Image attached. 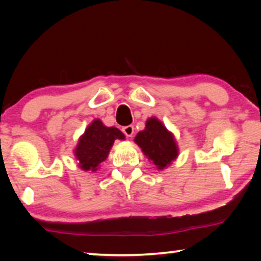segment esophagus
I'll list each match as a JSON object with an SVG mask.
<instances>
[{"label": "esophagus", "mask_w": 261, "mask_h": 261, "mask_svg": "<svg viewBox=\"0 0 261 261\" xmlns=\"http://www.w3.org/2000/svg\"><path fill=\"white\" fill-rule=\"evenodd\" d=\"M122 131L123 134H124L126 137H132L135 132V126L134 125H126V126H123L122 127Z\"/></svg>", "instance_id": "obj_1"}]
</instances>
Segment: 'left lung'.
I'll return each mask as SVG.
<instances>
[{
	"label": "left lung",
	"mask_w": 261,
	"mask_h": 261,
	"mask_svg": "<svg viewBox=\"0 0 261 261\" xmlns=\"http://www.w3.org/2000/svg\"><path fill=\"white\" fill-rule=\"evenodd\" d=\"M135 141L159 169H163L177 156L178 149L174 136L156 118H149L145 130L136 136Z\"/></svg>",
	"instance_id": "1"
}]
</instances>
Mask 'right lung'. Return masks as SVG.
<instances>
[{"label":"right lung","mask_w":261,"mask_h":261,"mask_svg":"<svg viewBox=\"0 0 261 261\" xmlns=\"http://www.w3.org/2000/svg\"><path fill=\"white\" fill-rule=\"evenodd\" d=\"M116 139H124V135L117 127L105 126L100 120H94L81 137L74 151L79 167L84 170H98Z\"/></svg>","instance_id":"1"}]
</instances>
